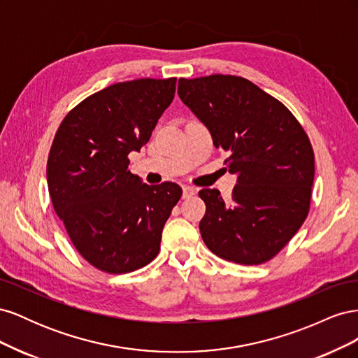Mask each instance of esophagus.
I'll return each mask as SVG.
<instances>
[{"instance_id": "obj_1", "label": "esophagus", "mask_w": 358, "mask_h": 358, "mask_svg": "<svg viewBox=\"0 0 358 358\" xmlns=\"http://www.w3.org/2000/svg\"><path fill=\"white\" fill-rule=\"evenodd\" d=\"M194 194H196V189H194L192 187H183L182 199H189V197L194 196Z\"/></svg>"}]
</instances>
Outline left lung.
Masks as SVG:
<instances>
[{
    "instance_id": "1",
    "label": "left lung",
    "mask_w": 358,
    "mask_h": 358,
    "mask_svg": "<svg viewBox=\"0 0 358 358\" xmlns=\"http://www.w3.org/2000/svg\"><path fill=\"white\" fill-rule=\"evenodd\" d=\"M178 94L229 152L237 176L230 199L203 188L200 233L210 251L237 264L273 258L305 222L315 159L309 138L287 107L239 76L179 79Z\"/></svg>"
}]
</instances>
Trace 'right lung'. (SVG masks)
Instances as JSON below:
<instances>
[{
    "label": "right lung",
    "mask_w": 358,
    "mask_h": 358,
    "mask_svg": "<svg viewBox=\"0 0 358 358\" xmlns=\"http://www.w3.org/2000/svg\"><path fill=\"white\" fill-rule=\"evenodd\" d=\"M175 91V78L110 85L69 112L53 138V209L79 254L106 273L134 272L152 262L182 196L173 182L143 183L128 159L149 142Z\"/></svg>",
    "instance_id": "right-lung-1"
}]
</instances>
